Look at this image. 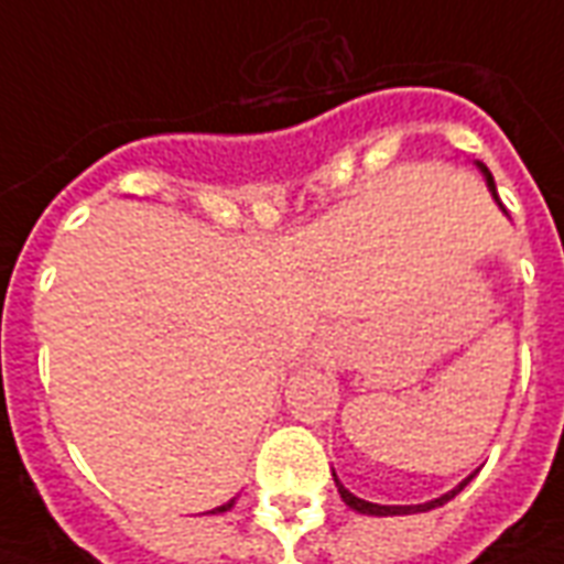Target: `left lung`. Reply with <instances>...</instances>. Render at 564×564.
I'll use <instances>...</instances> for the list:
<instances>
[{
	"instance_id": "obj_1",
	"label": "left lung",
	"mask_w": 564,
	"mask_h": 564,
	"mask_svg": "<svg viewBox=\"0 0 564 564\" xmlns=\"http://www.w3.org/2000/svg\"><path fill=\"white\" fill-rule=\"evenodd\" d=\"M476 167H479V171H482L485 186H488V192H491L494 204L500 206L502 213H506V206H502L500 195H497V186H494V177H491V171H488V165H482V162H476ZM506 215H509V213H506ZM473 476H476V473H470V476H467V479H462V482L455 485L453 491L441 494V497H435V500H429V502H416V506H381V502L360 500L358 494H351L349 488H346V485L339 482V479H337V473H334V482H337L339 497H343V502H346V506H349V509L360 511V514H372V518H393V514H420V511H432V509H437V506H444V502L453 500L455 494L464 491V485L470 482Z\"/></svg>"
}]
</instances>
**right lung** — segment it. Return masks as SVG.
I'll use <instances>...</instances> for the list:
<instances>
[{"mask_svg":"<svg viewBox=\"0 0 564 564\" xmlns=\"http://www.w3.org/2000/svg\"><path fill=\"white\" fill-rule=\"evenodd\" d=\"M234 502H236V497L230 502H225V506H218V509H213V511H209V514H225V511L234 509Z\"/></svg>","mask_w":564,"mask_h":564,"instance_id":"right-lung-1","label":"right lung"}]
</instances>
